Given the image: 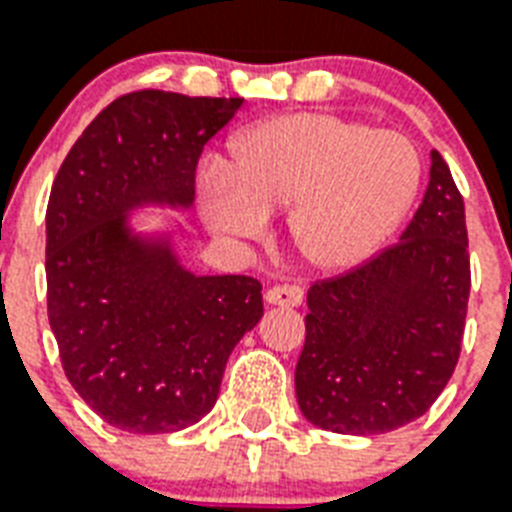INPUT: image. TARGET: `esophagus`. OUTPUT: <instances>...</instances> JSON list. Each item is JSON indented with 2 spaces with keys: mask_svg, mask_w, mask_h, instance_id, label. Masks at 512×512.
<instances>
[{
  "mask_svg": "<svg viewBox=\"0 0 512 512\" xmlns=\"http://www.w3.org/2000/svg\"><path fill=\"white\" fill-rule=\"evenodd\" d=\"M265 300H268L271 306L295 308L303 303V290H300L298 284H276V287H271V290L265 292Z\"/></svg>",
  "mask_w": 512,
  "mask_h": 512,
  "instance_id": "34e87169",
  "label": "esophagus"
}]
</instances>
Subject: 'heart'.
I'll use <instances>...</instances> for the list:
<instances>
[{"mask_svg":"<svg viewBox=\"0 0 512 512\" xmlns=\"http://www.w3.org/2000/svg\"><path fill=\"white\" fill-rule=\"evenodd\" d=\"M419 152L397 131L300 112L265 120L230 142L228 163L204 174L209 228L257 239L265 214L287 205V236L308 268L343 273L365 263L416 201Z\"/></svg>","mask_w":512,"mask_h":512,"instance_id":"b5f03b06","label":"heart"}]
</instances>
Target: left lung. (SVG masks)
Masks as SVG:
<instances>
[{
	"mask_svg": "<svg viewBox=\"0 0 512 512\" xmlns=\"http://www.w3.org/2000/svg\"><path fill=\"white\" fill-rule=\"evenodd\" d=\"M470 298L464 201L432 150L424 201L392 247L308 290L295 368L303 416L341 435L419 419L446 389Z\"/></svg>",
	"mask_w": 512,
	"mask_h": 512,
	"instance_id": "obj_1",
	"label": "left lung"
}]
</instances>
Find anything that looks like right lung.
I'll list each match as a JSON object with an SVG mask.
<instances>
[{
    "instance_id": "obj_1",
    "label": "right lung",
    "mask_w": 512,
    "mask_h": 512,
    "mask_svg": "<svg viewBox=\"0 0 512 512\" xmlns=\"http://www.w3.org/2000/svg\"><path fill=\"white\" fill-rule=\"evenodd\" d=\"M244 99L134 91L93 117L48 201V319L77 395L117 429L177 432L212 411L233 346L263 317L252 276H195L128 209L190 206L204 144Z\"/></svg>"
}]
</instances>
